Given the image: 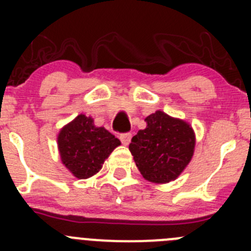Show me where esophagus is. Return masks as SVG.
Instances as JSON below:
<instances>
[{
  "label": "esophagus",
  "instance_id": "1",
  "mask_svg": "<svg viewBox=\"0 0 251 251\" xmlns=\"http://www.w3.org/2000/svg\"><path fill=\"white\" fill-rule=\"evenodd\" d=\"M130 138H132V134L130 133H121L119 134V139L123 145H128L130 142Z\"/></svg>",
  "mask_w": 251,
  "mask_h": 251
}]
</instances>
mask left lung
Instances as JSON below:
<instances>
[{"label":"left lung","mask_w":251,"mask_h":251,"mask_svg":"<svg viewBox=\"0 0 251 251\" xmlns=\"http://www.w3.org/2000/svg\"><path fill=\"white\" fill-rule=\"evenodd\" d=\"M147 128L132 138L129 151L137 167L151 182L166 183L177 178L191 161L195 134L186 122L163 112L146 118Z\"/></svg>","instance_id":"obj_1"}]
</instances>
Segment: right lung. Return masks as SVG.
Instances as JSON below:
<instances>
[{
  "label": "right lung",
  "instance_id": "1",
  "mask_svg": "<svg viewBox=\"0 0 251 251\" xmlns=\"http://www.w3.org/2000/svg\"><path fill=\"white\" fill-rule=\"evenodd\" d=\"M121 141L103 127H95L90 117L84 114L60 130L57 146L61 161L75 177L88 178L103 166Z\"/></svg>",
  "mask_w": 251,
  "mask_h": 251
}]
</instances>
